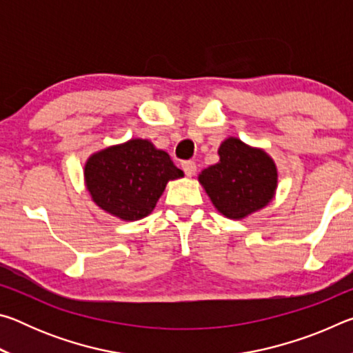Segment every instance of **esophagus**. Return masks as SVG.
<instances>
[{
    "label": "esophagus",
    "mask_w": 353,
    "mask_h": 353,
    "mask_svg": "<svg viewBox=\"0 0 353 353\" xmlns=\"http://www.w3.org/2000/svg\"><path fill=\"white\" fill-rule=\"evenodd\" d=\"M182 170L187 176H193L196 172V163L191 162V160H187V162H182Z\"/></svg>",
    "instance_id": "esophagus-1"
}]
</instances>
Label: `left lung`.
Segmentation results:
<instances>
[{"label": "left lung", "instance_id": "obj_1", "mask_svg": "<svg viewBox=\"0 0 353 353\" xmlns=\"http://www.w3.org/2000/svg\"><path fill=\"white\" fill-rule=\"evenodd\" d=\"M218 154L219 162L202 171L199 182L224 216L241 219L272 199L277 170L265 151L227 139Z\"/></svg>", "mask_w": 353, "mask_h": 353}]
</instances>
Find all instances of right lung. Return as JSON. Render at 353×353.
Here are the masks:
<instances>
[{
	"instance_id": "right-lung-1",
	"label": "right lung",
	"mask_w": 353,
	"mask_h": 353,
	"mask_svg": "<svg viewBox=\"0 0 353 353\" xmlns=\"http://www.w3.org/2000/svg\"><path fill=\"white\" fill-rule=\"evenodd\" d=\"M182 176L168 154L140 139L93 154L85 165L93 201L124 221L148 216L168 181Z\"/></svg>"
}]
</instances>
